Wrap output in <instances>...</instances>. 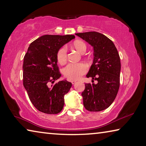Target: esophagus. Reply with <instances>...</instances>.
Wrapping results in <instances>:
<instances>
[{
	"mask_svg": "<svg viewBox=\"0 0 146 146\" xmlns=\"http://www.w3.org/2000/svg\"><path fill=\"white\" fill-rule=\"evenodd\" d=\"M71 82L72 83V84H75L76 83V80H71Z\"/></svg>",
	"mask_w": 146,
	"mask_h": 146,
	"instance_id": "obj_1",
	"label": "esophagus"
}]
</instances>
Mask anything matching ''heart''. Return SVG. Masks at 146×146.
Segmentation results:
<instances>
[{
    "instance_id": "b5f03b06",
    "label": "heart",
    "mask_w": 146,
    "mask_h": 146,
    "mask_svg": "<svg viewBox=\"0 0 146 146\" xmlns=\"http://www.w3.org/2000/svg\"><path fill=\"white\" fill-rule=\"evenodd\" d=\"M73 46L79 53L84 54L87 49L85 42L81 40H76L73 44ZM67 48L63 46L59 49L56 55L58 62L64 64L67 60ZM88 71V66L85 63H71L64 68L63 73L66 78L70 80H78Z\"/></svg>"
}]
</instances>
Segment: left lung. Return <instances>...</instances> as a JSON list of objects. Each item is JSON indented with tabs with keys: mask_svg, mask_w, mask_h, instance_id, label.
Instances as JSON below:
<instances>
[{
	"mask_svg": "<svg viewBox=\"0 0 146 146\" xmlns=\"http://www.w3.org/2000/svg\"><path fill=\"white\" fill-rule=\"evenodd\" d=\"M93 47V61L86 76L98 81L85 84L83 104L90 111H100L113 102L120 86V59L114 43L96 31L76 33Z\"/></svg>",
	"mask_w": 146,
	"mask_h": 146,
	"instance_id": "left-lung-1",
	"label": "left lung"
}]
</instances>
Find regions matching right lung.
Instances as JSON below:
<instances>
[{
	"mask_svg": "<svg viewBox=\"0 0 146 146\" xmlns=\"http://www.w3.org/2000/svg\"><path fill=\"white\" fill-rule=\"evenodd\" d=\"M75 38L72 35H45L29 46L24 57L23 85L31 103L41 112L57 114L62 110L64 95L72 84L66 80L54 84L61 76L56 55L64 44Z\"/></svg>",
	"mask_w": 146,
	"mask_h": 146,
	"instance_id": "add662e5",
	"label": "right lung"
}]
</instances>
